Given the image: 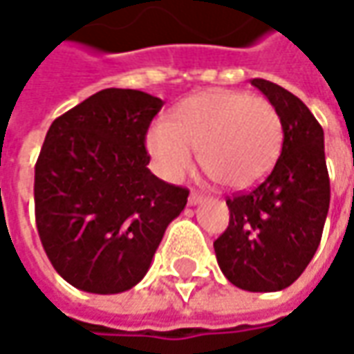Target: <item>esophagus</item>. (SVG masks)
Masks as SVG:
<instances>
[{"label":"esophagus","instance_id":"obj_1","mask_svg":"<svg viewBox=\"0 0 354 354\" xmlns=\"http://www.w3.org/2000/svg\"><path fill=\"white\" fill-rule=\"evenodd\" d=\"M204 200H206V198H204L202 194L192 192L190 194V198H188V204H190V206H198V204H202Z\"/></svg>","mask_w":354,"mask_h":354}]
</instances>
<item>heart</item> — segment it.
<instances>
[{"label": "heart", "mask_w": 354, "mask_h": 354, "mask_svg": "<svg viewBox=\"0 0 354 354\" xmlns=\"http://www.w3.org/2000/svg\"><path fill=\"white\" fill-rule=\"evenodd\" d=\"M283 129L275 106L239 91H204L184 99L168 122L154 124L147 148L168 180H180L198 160L223 186L243 190L268 176L281 152Z\"/></svg>", "instance_id": "obj_1"}]
</instances>
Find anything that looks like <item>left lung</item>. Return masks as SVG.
Returning <instances> with one entry per match:
<instances>
[{"label":"left lung","mask_w":354,"mask_h":354,"mask_svg":"<svg viewBox=\"0 0 354 354\" xmlns=\"http://www.w3.org/2000/svg\"><path fill=\"white\" fill-rule=\"evenodd\" d=\"M281 118L283 147L269 176L227 198L230 223L214 241L230 283L255 293L281 291L313 259L330 200L325 136L311 111L283 86L254 79Z\"/></svg>","instance_id":"1"}]
</instances>
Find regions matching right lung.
Returning <instances> with one entry per match:
<instances>
[{
    "mask_svg": "<svg viewBox=\"0 0 354 354\" xmlns=\"http://www.w3.org/2000/svg\"><path fill=\"white\" fill-rule=\"evenodd\" d=\"M158 97L104 88L55 118L35 164V222L55 271L113 295L138 283L188 190L148 170Z\"/></svg>",
    "mask_w": 354,
    "mask_h": 354,
    "instance_id": "add662e5",
    "label": "right lung"
}]
</instances>
